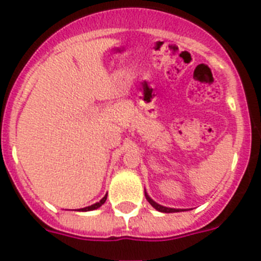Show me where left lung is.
<instances>
[{"label": "left lung", "mask_w": 261, "mask_h": 261, "mask_svg": "<svg viewBox=\"0 0 261 261\" xmlns=\"http://www.w3.org/2000/svg\"><path fill=\"white\" fill-rule=\"evenodd\" d=\"M145 196H146L147 201L150 202V204H151V206H154V208H155L156 211H159V212H163V213H175V212H179V209L166 208V206H162V205L156 204V202H155V201H153V200H151L150 197H149V196H147V195H145Z\"/></svg>", "instance_id": "8db88e82"}]
</instances>
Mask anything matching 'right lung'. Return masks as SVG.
Listing matches in <instances>:
<instances>
[{"instance_id": "right-lung-1", "label": "right lung", "mask_w": 261, "mask_h": 261, "mask_svg": "<svg viewBox=\"0 0 261 261\" xmlns=\"http://www.w3.org/2000/svg\"><path fill=\"white\" fill-rule=\"evenodd\" d=\"M106 200H107V195H106L105 197H103V199L100 200V201H99V202H96V204L91 205V206H87V208L81 209V211H82V212H87V211H94V209H98L99 206H102V205L105 204V201H106Z\"/></svg>"}]
</instances>
